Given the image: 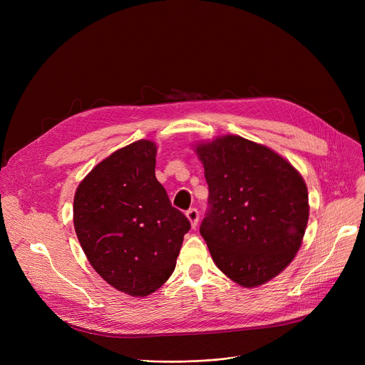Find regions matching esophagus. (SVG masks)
Wrapping results in <instances>:
<instances>
[{
	"label": "esophagus",
	"mask_w": 365,
	"mask_h": 365,
	"mask_svg": "<svg viewBox=\"0 0 365 365\" xmlns=\"http://www.w3.org/2000/svg\"><path fill=\"white\" fill-rule=\"evenodd\" d=\"M186 217L189 219V222H190V225H192V227H195L198 220H200V212H198L197 208H189L187 212H186Z\"/></svg>",
	"instance_id": "obj_1"
}]
</instances>
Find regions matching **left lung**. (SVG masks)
Listing matches in <instances>:
<instances>
[{
    "label": "left lung",
    "mask_w": 365,
    "mask_h": 365,
    "mask_svg": "<svg viewBox=\"0 0 365 365\" xmlns=\"http://www.w3.org/2000/svg\"><path fill=\"white\" fill-rule=\"evenodd\" d=\"M208 185L200 232L219 269L242 287L277 277L299 252L308 187L277 152L240 136L198 145Z\"/></svg>",
    "instance_id": "8db88e82"
}]
</instances>
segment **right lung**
I'll return each mask as SVG.
<instances>
[{
	"label": "right lung",
	"instance_id": "1",
	"mask_svg": "<svg viewBox=\"0 0 365 365\" xmlns=\"http://www.w3.org/2000/svg\"><path fill=\"white\" fill-rule=\"evenodd\" d=\"M155 155L150 140L118 149L88 173L73 198L75 232L88 262L108 284L136 297L170 278L190 229L155 178Z\"/></svg>",
	"mask_w": 365,
	"mask_h": 365
}]
</instances>
